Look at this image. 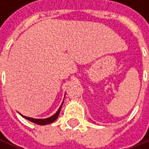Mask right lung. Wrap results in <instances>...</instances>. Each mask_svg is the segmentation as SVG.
Wrapping results in <instances>:
<instances>
[{
    "label": "right lung",
    "instance_id": "obj_1",
    "mask_svg": "<svg viewBox=\"0 0 149 149\" xmlns=\"http://www.w3.org/2000/svg\"><path fill=\"white\" fill-rule=\"evenodd\" d=\"M63 103H64V101L62 102V104L60 105L59 109L57 110V112H56L54 115H52V116L47 117V118H44V119H37V118L27 117V116H22L21 114H20V115H21V116H23L25 119H26V120H28V121H30V122H32V123H36V124H39V125H46V124H50V123H53V122L58 117V115H59V112H60V110H61V107H62V105H63Z\"/></svg>",
    "mask_w": 149,
    "mask_h": 149
}]
</instances>
